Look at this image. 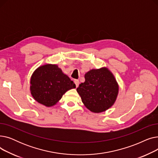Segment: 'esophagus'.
<instances>
[{
  "label": "esophagus",
  "instance_id": "34e87169",
  "mask_svg": "<svg viewBox=\"0 0 158 158\" xmlns=\"http://www.w3.org/2000/svg\"><path fill=\"white\" fill-rule=\"evenodd\" d=\"M74 82H75V84H76V87H78L79 85V80H75Z\"/></svg>",
  "mask_w": 158,
  "mask_h": 158
}]
</instances>
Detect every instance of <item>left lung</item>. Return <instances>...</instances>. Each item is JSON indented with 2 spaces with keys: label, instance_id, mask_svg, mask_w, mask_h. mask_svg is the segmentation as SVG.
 <instances>
[{
  "label": "left lung",
  "instance_id": "8db88e82",
  "mask_svg": "<svg viewBox=\"0 0 158 158\" xmlns=\"http://www.w3.org/2000/svg\"><path fill=\"white\" fill-rule=\"evenodd\" d=\"M85 77V82L77 88L85 106L94 113L109 109L118 93V84L111 72L106 68L93 69L88 72Z\"/></svg>",
  "mask_w": 158,
  "mask_h": 158
}]
</instances>
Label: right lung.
<instances>
[{
	"label": "right lung",
	"mask_w": 158,
	"mask_h": 158,
	"mask_svg": "<svg viewBox=\"0 0 158 158\" xmlns=\"http://www.w3.org/2000/svg\"><path fill=\"white\" fill-rule=\"evenodd\" d=\"M31 92L35 100L45 106L56 104L68 90L76 85L56 64L38 67L31 79Z\"/></svg>",
	"instance_id": "add662e5"
}]
</instances>
